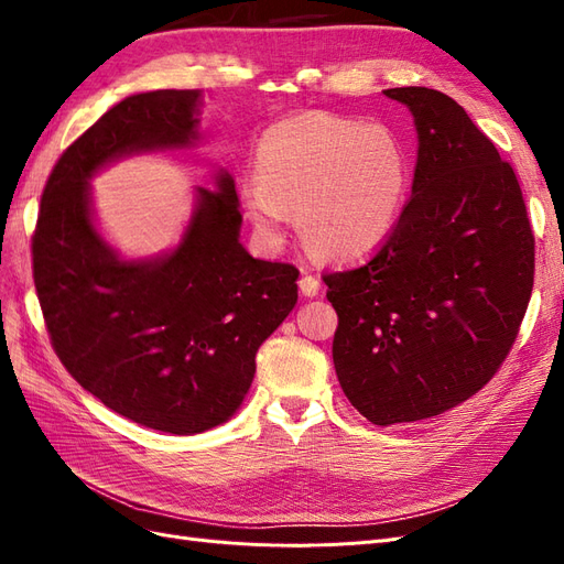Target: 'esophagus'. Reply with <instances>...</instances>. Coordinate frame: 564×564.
<instances>
[{
    "instance_id": "esophagus-1",
    "label": "esophagus",
    "mask_w": 564,
    "mask_h": 564,
    "mask_svg": "<svg viewBox=\"0 0 564 564\" xmlns=\"http://www.w3.org/2000/svg\"><path fill=\"white\" fill-rule=\"evenodd\" d=\"M319 286H322L319 278L308 275V272H305V275H301V280H299L301 294H303V296H308V299H313V296H317V294H319Z\"/></svg>"
}]
</instances>
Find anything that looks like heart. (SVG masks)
I'll list each match as a JSON object with an SVG mask.
<instances>
[{"label": "heart", "mask_w": 564, "mask_h": 564, "mask_svg": "<svg viewBox=\"0 0 564 564\" xmlns=\"http://www.w3.org/2000/svg\"><path fill=\"white\" fill-rule=\"evenodd\" d=\"M242 207L265 247L286 240L292 212L303 245L332 263H357L395 235L412 193L414 164L383 122L301 112L256 141Z\"/></svg>", "instance_id": "heart-1"}]
</instances>
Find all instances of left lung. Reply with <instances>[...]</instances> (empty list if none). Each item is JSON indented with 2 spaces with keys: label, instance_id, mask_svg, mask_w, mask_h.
<instances>
[{
  "label": "left lung",
  "instance_id": "8db88e82",
  "mask_svg": "<svg viewBox=\"0 0 564 564\" xmlns=\"http://www.w3.org/2000/svg\"><path fill=\"white\" fill-rule=\"evenodd\" d=\"M416 127L400 226L373 259L324 275L334 367L377 425L437 416L480 390L513 346L534 284V235L513 166L454 98L386 89Z\"/></svg>",
  "mask_w": 564,
  "mask_h": 564
}]
</instances>
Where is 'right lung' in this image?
I'll return each instance as SVG.
<instances>
[{
	"instance_id": "obj_1",
	"label": "right lung",
	"mask_w": 564,
	"mask_h": 564,
	"mask_svg": "<svg viewBox=\"0 0 564 564\" xmlns=\"http://www.w3.org/2000/svg\"><path fill=\"white\" fill-rule=\"evenodd\" d=\"M202 91L133 94L67 148L51 172L32 268L46 329L75 381L152 431L195 435L235 416L256 352L292 313L299 270L240 242L235 181L195 187L176 247L127 259L96 226L91 178L106 166L199 143Z\"/></svg>"
}]
</instances>
